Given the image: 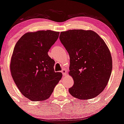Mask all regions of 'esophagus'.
Instances as JSON below:
<instances>
[{
	"instance_id": "1",
	"label": "esophagus",
	"mask_w": 124,
	"mask_h": 124,
	"mask_svg": "<svg viewBox=\"0 0 124 124\" xmlns=\"http://www.w3.org/2000/svg\"><path fill=\"white\" fill-rule=\"evenodd\" d=\"M66 72H67L66 69H65V68L62 69V74H63V76H66Z\"/></svg>"
}]
</instances>
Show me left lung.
<instances>
[{
    "label": "left lung",
    "instance_id": "1",
    "mask_svg": "<svg viewBox=\"0 0 124 124\" xmlns=\"http://www.w3.org/2000/svg\"><path fill=\"white\" fill-rule=\"evenodd\" d=\"M59 39L70 57L69 74L74 84L69 93L80 100L96 97L104 90L112 72L106 42L94 31L84 30L62 31Z\"/></svg>",
    "mask_w": 124,
    "mask_h": 124
}]
</instances>
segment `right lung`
I'll use <instances>...</instances> for the list:
<instances>
[{"label": "right lung", "instance_id": "1", "mask_svg": "<svg viewBox=\"0 0 124 124\" xmlns=\"http://www.w3.org/2000/svg\"><path fill=\"white\" fill-rule=\"evenodd\" d=\"M59 32L40 30L28 32L18 39L10 60V73L21 94L31 101L48 99L62 77L55 72V61L48 52Z\"/></svg>", "mask_w": 124, "mask_h": 124}]
</instances>
